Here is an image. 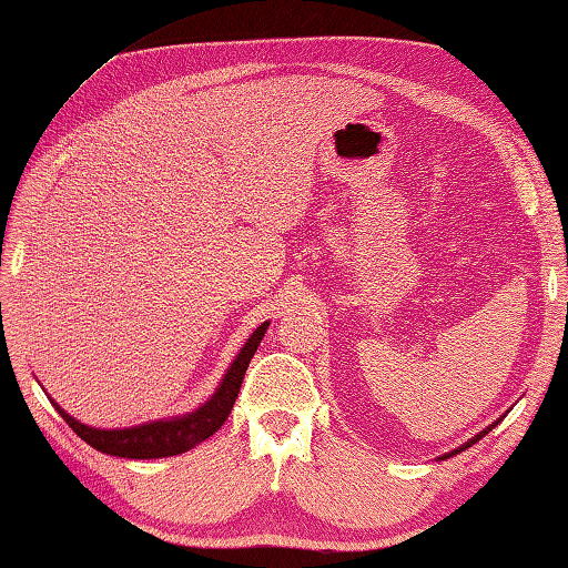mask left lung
<instances>
[{
    "label": "left lung",
    "mask_w": 568,
    "mask_h": 568,
    "mask_svg": "<svg viewBox=\"0 0 568 568\" xmlns=\"http://www.w3.org/2000/svg\"><path fill=\"white\" fill-rule=\"evenodd\" d=\"M495 424H497V422H495ZM495 424H490V426H488V429H485V432H480V434H478V436H473V438H470V442H468V444H463V446H460V448H456V450H454V454H450V456H456V454H460V450H466V448H470V446H473V444H478V442H480V438H483V436H485V434H488V432H490V429H493V426H495Z\"/></svg>",
    "instance_id": "8db88e82"
}]
</instances>
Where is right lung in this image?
Wrapping results in <instances>:
<instances>
[{
  "instance_id": "add662e5",
  "label": "right lung",
  "mask_w": 568,
  "mask_h": 568,
  "mask_svg": "<svg viewBox=\"0 0 568 568\" xmlns=\"http://www.w3.org/2000/svg\"><path fill=\"white\" fill-rule=\"evenodd\" d=\"M270 323H262V326L254 331L245 348H242L235 357V363L230 365L225 379L220 382V387L215 395L207 399L203 407L195 409L193 414L186 416H176V419L169 422H152V424H142V426H132V429H92V426H85L75 422L71 414H65L58 404L53 402V407L58 414L63 416L65 424L83 438L85 444L92 448L102 450V454L110 456H120V458H166V456H176L189 450L193 446H199L205 442L207 436H213L220 426L225 424V419L233 412V404L237 399V392L242 385V377L247 373V365L252 361V355L257 353V345L264 338V331H267Z\"/></svg>"
}]
</instances>
